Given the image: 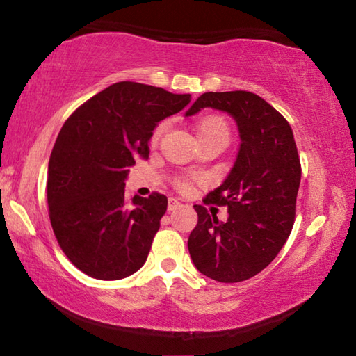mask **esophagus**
<instances>
[{
  "instance_id": "34e87169",
  "label": "esophagus",
  "mask_w": 356,
  "mask_h": 356,
  "mask_svg": "<svg viewBox=\"0 0 356 356\" xmlns=\"http://www.w3.org/2000/svg\"><path fill=\"white\" fill-rule=\"evenodd\" d=\"M180 207V202L176 200V197H170V201H168V210L172 212V210H176Z\"/></svg>"
}]
</instances>
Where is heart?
Wrapping results in <instances>:
<instances>
[{"label":"heart","instance_id":"b5f03b06","mask_svg":"<svg viewBox=\"0 0 356 356\" xmlns=\"http://www.w3.org/2000/svg\"><path fill=\"white\" fill-rule=\"evenodd\" d=\"M166 127H168L166 122H161L156 125V129L152 134V143H156L160 140V136L165 134ZM229 135H231V131H229L227 124L220 118H206L201 120L200 125H197V138H200V143L209 141V140H222L227 143ZM176 186L179 190H188L191 186V179L179 177L176 179Z\"/></svg>","mask_w":356,"mask_h":356}]
</instances>
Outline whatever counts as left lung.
<instances>
[{
  "mask_svg": "<svg viewBox=\"0 0 356 356\" xmlns=\"http://www.w3.org/2000/svg\"><path fill=\"white\" fill-rule=\"evenodd\" d=\"M202 108L236 120L240 149L231 172L206 202L227 207V221L193 206L197 225L188 251L202 275L220 282L250 280L284 246L295 221L301 166L291 125L262 97L248 91L206 92L185 116Z\"/></svg>",
  "mask_w": 356,
  "mask_h": 356,
  "instance_id": "left-lung-1",
  "label": "left lung"
}]
</instances>
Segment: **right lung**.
Listing matches in <instances>:
<instances>
[{
    "label": "right lung",
    "instance_id": "right-lung-1",
    "mask_svg": "<svg viewBox=\"0 0 356 356\" xmlns=\"http://www.w3.org/2000/svg\"><path fill=\"white\" fill-rule=\"evenodd\" d=\"M149 84L119 81L65 120L48 161V215L69 261L95 280L134 275L146 262L168 200L152 193L125 200L135 160L149 155L160 120L190 104Z\"/></svg>",
    "mask_w": 356,
    "mask_h": 356
}]
</instances>
